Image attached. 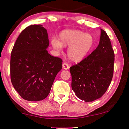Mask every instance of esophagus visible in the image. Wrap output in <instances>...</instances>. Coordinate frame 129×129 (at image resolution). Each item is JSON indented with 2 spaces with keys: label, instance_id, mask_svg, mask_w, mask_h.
I'll use <instances>...</instances> for the list:
<instances>
[{
  "label": "esophagus",
  "instance_id": "obj_1",
  "mask_svg": "<svg viewBox=\"0 0 129 129\" xmlns=\"http://www.w3.org/2000/svg\"><path fill=\"white\" fill-rule=\"evenodd\" d=\"M62 67H63V69H68L69 68V66L68 64H67V63H64V64H62Z\"/></svg>",
  "mask_w": 129,
  "mask_h": 129
}]
</instances>
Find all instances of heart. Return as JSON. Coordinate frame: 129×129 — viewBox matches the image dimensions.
<instances>
[{"label":"heart","mask_w":129,"mask_h":129,"mask_svg":"<svg viewBox=\"0 0 129 129\" xmlns=\"http://www.w3.org/2000/svg\"><path fill=\"white\" fill-rule=\"evenodd\" d=\"M51 44L57 51H61L63 46L68 47L67 55L74 62L82 61L92 52L95 45V39L92 35L79 30L68 29L62 31L58 39L53 37Z\"/></svg>","instance_id":"obj_1"}]
</instances>
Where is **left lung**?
I'll return each mask as SVG.
<instances>
[{"mask_svg": "<svg viewBox=\"0 0 129 129\" xmlns=\"http://www.w3.org/2000/svg\"><path fill=\"white\" fill-rule=\"evenodd\" d=\"M114 53L108 35L101 29L97 48L82 61L70 67L72 89L85 102L102 97L112 81Z\"/></svg>", "mask_w": 129, "mask_h": 129, "instance_id": "1", "label": "left lung"}]
</instances>
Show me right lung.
<instances>
[{
    "label": "right lung",
    "instance_id": "right-lung-1",
    "mask_svg": "<svg viewBox=\"0 0 129 129\" xmlns=\"http://www.w3.org/2000/svg\"><path fill=\"white\" fill-rule=\"evenodd\" d=\"M49 44L47 30L40 24L26 28L15 42L11 55V80L23 99H45L62 69V60L48 52Z\"/></svg>",
    "mask_w": 129,
    "mask_h": 129
}]
</instances>
